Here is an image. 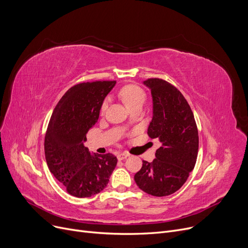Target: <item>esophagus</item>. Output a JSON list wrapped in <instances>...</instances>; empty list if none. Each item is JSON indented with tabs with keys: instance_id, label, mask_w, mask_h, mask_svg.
<instances>
[{
	"instance_id": "obj_1",
	"label": "esophagus",
	"mask_w": 248,
	"mask_h": 248,
	"mask_svg": "<svg viewBox=\"0 0 248 248\" xmlns=\"http://www.w3.org/2000/svg\"><path fill=\"white\" fill-rule=\"evenodd\" d=\"M128 156H129V153L128 152H119L117 155V158L119 159V160H122V159H124V158H126Z\"/></svg>"
}]
</instances>
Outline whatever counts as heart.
I'll return each instance as SVG.
<instances>
[{"label": "heart", "instance_id": "obj_1", "mask_svg": "<svg viewBox=\"0 0 248 248\" xmlns=\"http://www.w3.org/2000/svg\"><path fill=\"white\" fill-rule=\"evenodd\" d=\"M120 96L129 109H132L137 105H143L146 99L144 91L136 85H128L121 89ZM109 99H105L101 106V113L103 114L108 108Z\"/></svg>", "mask_w": 248, "mask_h": 248}]
</instances>
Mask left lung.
<instances>
[{"label":"left lung","instance_id":"obj_1","mask_svg":"<svg viewBox=\"0 0 248 248\" xmlns=\"http://www.w3.org/2000/svg\"><path fill=\"white\" fill-rule=\"evenodd\" d=\"M153 117L148 126L150 138H158L161 146L152 162L143 160L134 180L140 190L164 197L182 187L194 170L198 156L199 134L193 111L182 93L167 80L148 78Z\"/></svg>","mask_w":248,"mask_h":248}]
</instances>
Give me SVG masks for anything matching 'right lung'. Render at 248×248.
Here are the masks:
<instances>
[{
    "label": "right lung",
    "instance_id": "1",
    "mask_svg": "<svg viewBox=\"0 0 248 248\" xmlns=\"http://www.w3.org/2000/svg\"><path fill=\"white\" fill-rule=\"evenodd\" d=\"M115 80L81 82L57 103L47 127L44 152L47 166L68 194L89 198L107 186L116 168L112 153L92 155L85 146L87 133L98 122L101 106Z\"/></svg>",
    "mask_w": 248,
    "mask_h": 248
}]
</instances>
